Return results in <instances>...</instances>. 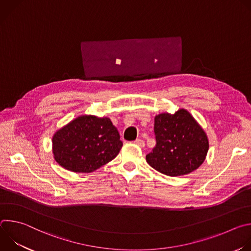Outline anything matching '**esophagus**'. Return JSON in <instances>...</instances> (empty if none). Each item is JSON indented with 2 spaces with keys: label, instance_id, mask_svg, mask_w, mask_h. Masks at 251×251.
Returning a JSON list of instances; mask_svg holds the SVG:
<instances>
[{
  "label": "esophagus",
  "instance_id": "1",
  "mask_svg": "<svg viewBox=\"0 0 251 251\" xmlns=\"http://www.w3.org/2000/svg\"><path fill=\"white\" fill-rule=\"evenodd\" d=\"M134 143H135V144H136L137 146H139V147H141V148H143V147L145 146V142L143 141L142 139H137V140L134 141Z\"/></svg>",
  "mask_w": 251,
  "mask_h": 251
}]
</instances>
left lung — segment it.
Wrapping results in <instances>:
<instances>
[{"label": "left lung", "mask_w": 251, "mask_h": 251, "mask_svg": "<svg viewBox=\"0 0 251 251\" xmlns=\"http://www.w3.org/2000/svg\"><path fill=\"white\" fill-rule=\"evenodd\" d=\"M156 146L146 156L156 171L177 176L197 170L205 160L208 139L204 130L186 109L155 116Z\"/></svg>", "instance_id": "1"}]
</instances>
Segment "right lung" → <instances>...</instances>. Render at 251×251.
Listing matches in <instances>:
<instances>
[{"mask_svg":"<svg viewBox=\"0 0 251 251\" xmlns=\"http://www.w3.org/2000/svg\"><path fill=\"white\" fill-rule=\"evenodd\" d=\"M123 143L108 117L80 115L57 130L52 137L54 160L75 173H91L112 161Z\"/></svg>","mask_w":251,"mask_h":251,"instance_id":"obj_1","label":"right lung"}]
</instances>
